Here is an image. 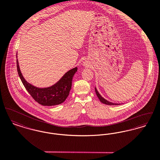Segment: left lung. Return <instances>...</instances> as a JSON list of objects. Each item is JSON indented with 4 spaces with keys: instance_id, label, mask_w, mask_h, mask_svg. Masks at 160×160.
<instances>
[{
    "instance_id": "left-lung-1",
    "label": "left lung",
    "mask_w": 160,
    "mask_h": 160,
    "mask_svg": "<svg viewBox=\"0 0 160 160\" xmlns=\"http://www.w3.org/2000/svg\"><path fill=\"white\" fill-rule=\"evenodd\" d=\"M95 92H96L97 96L98 97L99 99L100 100V101H101L102 103H104V104H106V105H120V104H118V103H114L110 102L109 101H107L106 99H105L104 98H103L101 96V95H100V94L99 93V92H98V90H96V88H95Z\"/></svg>"
}]
</instances>
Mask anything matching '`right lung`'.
<instances>
[{
    "instance_id": "right-lung-1",
    "label": "right lung",
    "mask_w": 160,
    "mask_h": 160,
    "mask_svg": "<svg viewBox=\"0 0 160 160\" xmlns=\"http://www.w3.org/2000/svg\"><path fill=\"white\" fill-rule=\"evenodd\" d=\"M16 61L18 76L28 92L37 102L43 106H53L62 103L67 99L72 88L73 77L78 68L68 71L57 84L48 88H39L26 81L20 72L18 59Z\"/></svg>"
}]
</instances>
